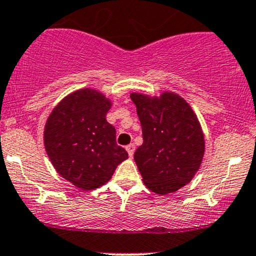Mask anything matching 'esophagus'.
<instances>
[{"instance_id":"1","label":"esophagus","mask_w":256,"mask_h":256,"mask_svg":"<svg viewBox=\"0 0 256 256\" xmlns=\"http://www.w3.org/2000/svg\"><path fill=\"white\" fill-rule=\"evenodd\" d=\"M126 150H128V156H130V158H132V156H134V146L132 144V143H131V144H128V147H126Z\"/></svg>"}]
</instances>
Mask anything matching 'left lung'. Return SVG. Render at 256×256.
<instances>
[{"label": "left lung", "instance_id": "1", "mask_svg": "<svg viewBox=\"0 0 256 256\" xmlns=\"http://www.w3.org/2000/svg\"><path fill=\"white\" fill-rule=\"evenodd\" d=\"M141 122L143 143L134 159L152 192L168 194L186 186L199 170L206 141L198 118L178 94H130Z\"/></svg>", "mask_w": 256, "mask_h": 256}]
</instances>
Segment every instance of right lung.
<instances>
[{"mask_svg":"<svg viewBox=\"0 0 256 256\" xmlns=\"http://www.w3.org/2000/svg\"><path fill=\"white\" fill-rule=\"evenodd\" d=\"M112 102L102 92L81 88L53 108L44 143L56 171L82 190L103 186L128 152L116 144L115 128L106 119Z\"/></svg>","mask_w":256,"mask_h":256,"instance_id":"1","label":"right lung"}]
</instances>
